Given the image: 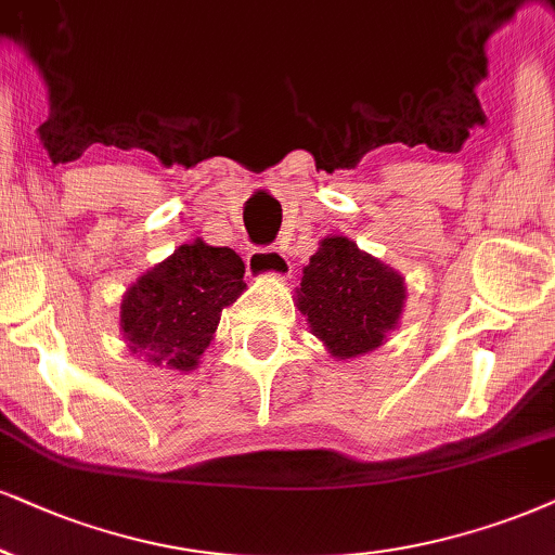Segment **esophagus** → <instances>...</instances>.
Returning a JSON list of instances; mask_svg holds the SVG:
<instances>
[{"instance_id":"1","label":"esophagus","mask_w":555,"mask_h":555,"mask_svg":"<svg viewBox=\"0 0 555 555\" xmlns=\"http://www.w3.org/2000/svg\"><path fill=\"white\" fill-rule=\"evenodd\" d=\"M246 272L255 278H288L291 275V259L285 257L283 249L278 246H267V249H251L246 255Z\"/></svg>"}]
</instances>
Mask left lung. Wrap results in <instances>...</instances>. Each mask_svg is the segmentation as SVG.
<instances>
[{"instance_id":"8db88e82","label":"left lung","mask_w":555,"mask_h":555,"mask_svg":"<svg viewBox=\"0 0 555 555\" xmlns=\"http://www.w3.org/2000/svg\"><path fill=\"white\" fill-rule=\"evenodd\" d=\"M406 285L347 236H326L304 267L298 311L334 358L373 352L399 326Z\"/></svg>"}]
</instances>
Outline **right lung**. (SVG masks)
<instances>
[{"instance_id":"right-lung-1","label":"right lung","mask_w":555,"mask_h":555,"mask_svg":"<svg viewBox=\"0 0 555 555\" xmlns=\"http://www.w3.org/2000/svg\"><path fill=\"white\" fill-rule=\"evenodd\" d=\"M244 288V262L234 249L203 238L177 246L172 257L143 272L122 296V339L154 365L195 371L221 311Z\"/></svg>"}]
</instances>
